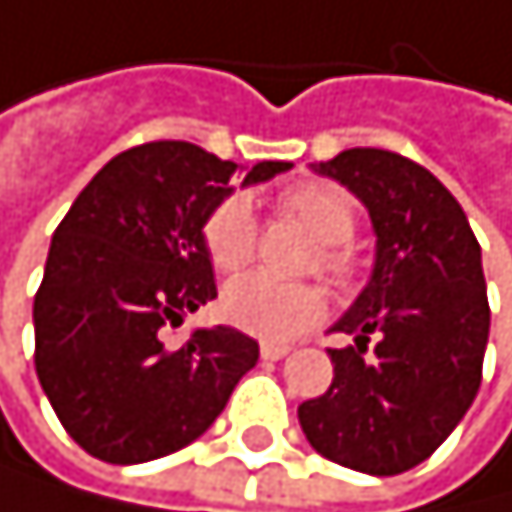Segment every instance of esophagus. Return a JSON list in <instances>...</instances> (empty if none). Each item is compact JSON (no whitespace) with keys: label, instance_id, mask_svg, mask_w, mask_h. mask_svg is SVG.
<instances>
[{"label":"esophagus","instance_id":"1","mask_svg":"<svg viewBox=\"0 0 512 512\" xmlns=\"http://www.w3.org/2000/svg\"><path fill=\"white\" fill-rule=\"evenodd\" d=\"M291 352V346H285V343H262L259 346V356L266 359V362H278V359H285Z\"/></svg>","mask_w":512,"mask_h":512}]
</instances>
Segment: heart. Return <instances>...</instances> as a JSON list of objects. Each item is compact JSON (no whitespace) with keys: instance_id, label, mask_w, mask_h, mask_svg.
Segmentation results:
<instances>
[{"instance_id":"b5f03b06","label":"heart","mask_w":512,"mask_h":512,"mask_svg":"<svg viewBox=\"0 0 512 512\" xmlns=\"http://www.w3.org/2000/svg\"><path fill=\"white\" fill-rule=\"evenodd\" d=\"M278 208L295 217L301 227L323 246L317 262L320 269L340 285H352L356 259L349 253V240L356 237L359 217L352 198L330 182H301L291 185L278 198ZM205 250L214 269L237 272L256 253V214L243 195H230L221 201L205 221ZM221 311L237 330L253 333L259 340H291L323 317L327 301L323 291L304 282H278L262 272L234 278L224 295Z\"/></svg>"}]
</instances>
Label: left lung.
I'll return each mask as SVG.
<instances>
[{"label":"left lung","mask_w":512,"mask_h":512,"mask_svg":"<svg viewBox=\"0 0 512 512\" xmlns=\"http://www.w3.org/2000/svg\"><path fill=\"white\" fill-rule=\"evenodd\" d=\"M311 169L365 205L375 262L330 327L352 336V346L330 349L333 385L304 401L298 420L330 462L401 475L449 439L481 388L491 333L481 246L446 185L401 153L352 147Z\"/></svg>","instance_id":"obj_1"}]
</instances>
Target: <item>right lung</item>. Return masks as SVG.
Segmentation results:
<instances>
[{"label": "right lung", "mask_w": 512, "mask_h": 512, "mask_svg": "<svg viewBox=\"0 0 512 512\" xmlns=\"http://www.w3.org/2000/svg\"><path fill=\"white\" fill-rule=\"evenodd\" d=\"M291 163H256L243 185ZM243 166L185 140L108 160L50 240L34 295V368L63 430L111 465L185 449L217 420L259 343L234 327L166 330L217 298L205 221Z\"/></svg>", "instance_id": "obj_1"}]
</instances>
